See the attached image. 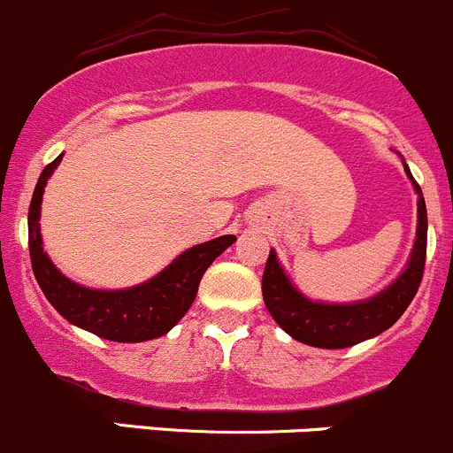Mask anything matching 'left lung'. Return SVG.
<instances>
[{
	"mask_svg": "<svg viewBox=\"0 0 453 453\" xmlns=\"http://www.w3.org/2000/svg\"><path fill=\"white\" fill-rule=\"evenodd\" d=\"M405 175L412 181L417 199V239L403 272L379 294L355 303H319L311 300L291 282L278 260L276 250H269L263 272V300L278 326L294 340L315 349H349V346L377 337L390 328L410 307L423 278L427 252V210L421 186L414 181L410 166L401 159Z\"/></svg>",
	"mask_w": 453,
	"mask_h": 453,
	"instance_id": "8db88e82",
	"label": "left lung"
}]
</instances>
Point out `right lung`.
<instances>
[{
  "instance_id": "add662e5",
  "label": "right lung",
  "mask_w": 453,
  "mask_h": 453,
  "mask_svg": "<svg viewBox=\"0 0 453 453\" xmlns=\"http://www.w3.org/2000/svg\"><path fill=\"white\" fill-rule=\"evenodd\" d=\"M63 153L43 168L28 210V245L32 272L48 303L74 326L109 342H146L162 337L193 307L201 276L236 241L217 236L181 252L159 273L127 289H91L79 285L52 263L41 236V201L45 184L61 164Z\"/></svg>"
}]
</instances>
